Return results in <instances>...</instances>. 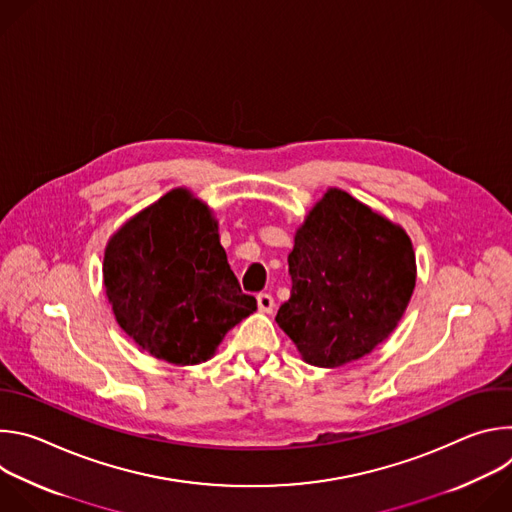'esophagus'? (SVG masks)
<instances>
[{"mask_svg":"<svg viewBox=\"0 0 512 512\" xmlns=\"http://www.w3.org/2000/svg\"><path fill=\"white\" fill-rule=\"evenodd\" d=\"M257 306H259L261 312L271 314L273 308H275V302H273V298H271L269 294H259V296H257Z\"/></svg>","mask_w":512,"mask_h":512,"instance_id":"obj_1","label":"esophagus"}]
</instances>
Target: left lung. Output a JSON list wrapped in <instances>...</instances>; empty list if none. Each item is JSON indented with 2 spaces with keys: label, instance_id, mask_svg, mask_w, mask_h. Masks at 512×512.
Listing matches in <instances>:
<instances>
[{
  "label": "left lung",
  "instance_id": "8db88e82",
  "mask_svg": "<svg viewBox=\"0 0 512 512\" xmlns=\"http://www.w3.org/2000/svg\"><path fill=\"white\" fill-rule=\"evenodd\" d=\"M287 263L291 296L275 322L320 369L342 367L387 340L417 277L405 229L340 188H328L306 214Z\"/></svg>",
  "mask_w": 512,
  "mask_h": 512
}]
</instances>
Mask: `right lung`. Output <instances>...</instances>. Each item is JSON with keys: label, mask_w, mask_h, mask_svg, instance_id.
Returning a JSON list of instances; mask_svg holds the SVG:
<instances>
[{"label": "right lung", "mask_w": 512, "mask_h": 512, "mask_svg": "<svg viewBox=\"0 0 512 512\" xmlns=\"http://www.w3.org/2000/svg\"><path fill=\"white\" fill-rule=\"evenodd\" d=\"M103 285L121 330L176 367L212 358L257 310L231 271L212 208L188 188L166 192L109 237Z\"/></svg>", "instance_id": "right-lung-1"}]
</instances>
